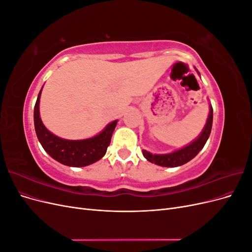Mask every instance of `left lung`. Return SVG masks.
I'll list each match as a JSON object with an SVG mask.
<instances>
[{"label":"left lung","instance_id":"8db88e82","mask_svg":"<svg viewBox=\"0 0 252 252\" xmlns=\"http://www.w3.org/2000/svg\"><path fill=\"white\" fill-rule=\"evenodd\" d=\"M195 70L197 71L196 68ZM197 73L200 74L199 71H197ZM212 119H213V110H212V106L209 105V113H208L207 121H206V124L203 128L202 132L199 134V136H197L195 140L186 145L185 147L175 150L173 152H170V154L152 155L149 151L142 150L144 158L150 163H155L156 165L163 166V167H178V166L186 164L187 162L190 161V159H192L197 154H199L205 146V144L207 142L211 132Z\"/></svg>","mask_w":252,"mask_h":252}]
</instances>
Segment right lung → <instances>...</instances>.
Masks as SVG:
<instances>
[{"instance_id": "add662e5", "label": "right lung", "mask_w": 252, "mask_h": 252, "mask_svg": "<svg viewBox=\"0 0 252 252\" xmlns=\"http://www.w3.org/2000/svg\"><path fill=\"white\" fill-rule=\"evenodd\" d=\"M41 94L42 89L35 102L33 120L36 136L44 150L56 161L70 167L88 166L101 159L107 151L118 120L111 122L100 133L93 138L85 140H66L59 138L44 126L40 118Z\"/></svg>"}]
</instances>
